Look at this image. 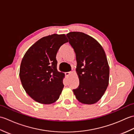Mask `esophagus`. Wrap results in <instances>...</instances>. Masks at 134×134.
I'll return each instance as SVG.
<instances>
[{"instance_id": "obj_1", "label": "esophagus", "mask_w": 134, "mask_h": 134, "mask_svg": "<svg viewBox=\"0 0 134 134\" xmlns=\"http://www.w3.org/2000/svg\"><path fill=\"white\" fill-rule=\"evenodd\" d=\"M70 71H69V72H65V75H66V76H69V75H70Z\"/></svg>"}]
</instances>
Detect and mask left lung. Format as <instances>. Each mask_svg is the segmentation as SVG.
I'll list each match as a JSON object with an SVG mask.
<instances>
[{
	"mask_svg": "<svg viewBox=\"0 0 134 134\" xmlns=\"http://www.w3.org/2000/svg\"><path fill=\"white\" fill-rule=\"evenodd\" d=\"M77 62L79 85L73 92L84 104H93L104 95L109 84V67L105 51L98 42L82 32L67 34Z\"/></svg>",
	"mask_w": 134,
	"mask_h": 134,
	"instance_id": "left-lung-1",
	"label": "left lung"
}]
</instances>
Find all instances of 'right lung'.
<instances>
[{
	"mask_svg": "<svg viewBox=\"0 0 134 134\" xmlns=\"http://www.w3.org/2000/svg\"><path fill=\"white\" fill-rule=\"evenodd\" d=\"M68 41L65 35L44 37L27 51L22 60L19 77L22 86L39 103L51 104L59 98L64 74L57 70L56 56L60 47Z\"/></svg>",
	"mask_w": 134,
	"mask_h": 134,
	"instance_id": "1",
	"label": "right lung"
}]
</instances>
